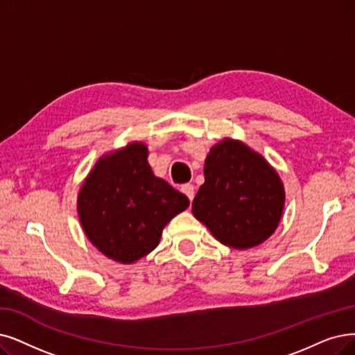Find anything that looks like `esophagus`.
Segmentation results:
<instances>
[{
	"label": "esophagus",
	"instance_id": "obj_1",
	"mask_svg": "<svg viewBox=\"0 0 355 355\" xmlns=\"http://www.w3.org/2000/svg\"><path fill=\"white\" fill-rule=\"evenodd\" d=\"M180 191H182L183 193H185V195L189 198V201H192V200H193V195H195V188H193L192 183H185V185H182Z\"/></svg>",
	"mask_w": 355,
	"mask_h": 355
}]
</instances>
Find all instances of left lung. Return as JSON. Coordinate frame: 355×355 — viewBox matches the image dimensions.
Returning a JSON list of instances; mask_svg holds the SVG:
<instances>
[{
  "instance_id": "8db88e82",
  "label": "left lung",
  "mask_w": 355,
  "mask_h": 355,
  "mask_svg": "<svg viewBox=\"0 0 355 355\" xmlns=\"http://www.w3.org/2000/svg\"><path fill=\"white\" fill-rule=\"evenodd\" d=\"M205 182L192 212L220 243L246 250L271 237L284 211L286 191L259 153L239 139L212 146L204 164Z\"/></svg>"
}]
</instances>
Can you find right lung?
I'll use <instances>...</instances> for the list:
<instances>
[{"label": "right lung", "instance_id": "1", "mask_svg": "<svg viewBox=\"0 0 355 355\" xmlns=\"http://www.w3.org/2000/svg\"><path fill=\"white\" fill-rule=\"evenodd\" d=\"M141 141L103 154L77 196L84 234L105 257L134 263L157 248L163 229L189 207L187 195L157 178Z\"/></svg>", "mask_w": 355, "mask_h": 355}]
</instances>
